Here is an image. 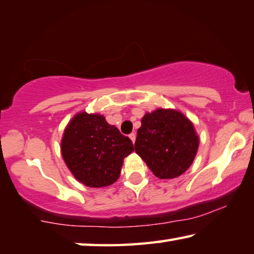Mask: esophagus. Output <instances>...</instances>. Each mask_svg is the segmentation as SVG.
I'll return each mask as SVG.
<instances>
[{
	"instance_id": "34e87169",
	"label": "esophagus",
	"mask_w": 254,
	"mask_h": 254,
	"mask_svg": "<svg viewBox=\"0 0 254 254\" xmlns=\"http://www.w3.org/2000/svg\"><path fill=\"white\" fill-rule=\"evenodd\" d=\"M128 137H130V139H131V141H132V142H133V143H134V142H135V137H136V135H135V133H131V134H130V135H128Z\"/></svg>"
}]
</instances>
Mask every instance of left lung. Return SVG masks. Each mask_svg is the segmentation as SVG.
<instances>
[{
    "label": "left lung",
    "instance_id": "left-lung-1",
    "mask_svg": "<svg viewBox=\"0 0 254 254\" xmlns=\"http://www.w3.org/2000/svg\"><path fill=\"white\" fill-rule=\"evenodd\" d=\"M135 152L160 179H173L194 161L199 137L194 124L177 110L145 113L136 133Z\"/></svg>",
    "mask_w": 254,
    "mask_h": 254
}]
</instances>
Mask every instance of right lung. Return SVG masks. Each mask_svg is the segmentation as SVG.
Wrapping results in <instances>:
<instances>
[{"mask_svg": "<svg viewBox=\"0 0 254 254\" xmlns=\"http://www.w3.org/2000/svg\"><path fill=\"white\" fill-rule=\"evenodd\" d=\"M60 149L74 177L92 188L117 182L123 159L134 151L132 141L103 115L86 112L77 113L67 124Z\"/></svg>", "mask_w": 254, "mask_h": 254, "instance_id": "add662e5", "label": "right lung"}]
</instances>
